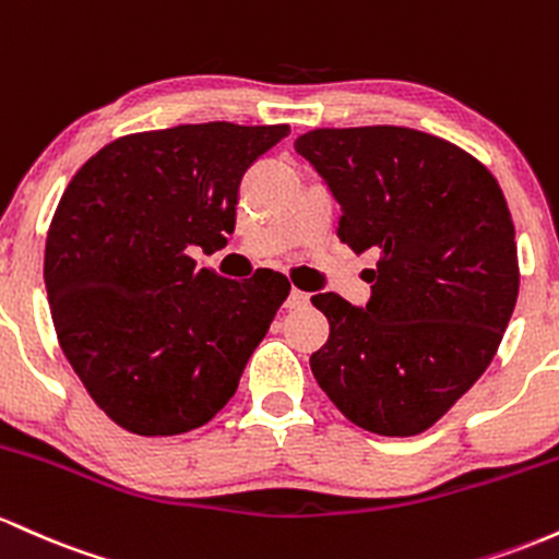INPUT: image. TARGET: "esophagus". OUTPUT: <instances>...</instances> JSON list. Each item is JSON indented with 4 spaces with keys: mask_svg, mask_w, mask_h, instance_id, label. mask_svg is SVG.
<instances>
[{
    "mask_svg": "<svg viewBox=\"0 0 559 559\" xmlns=\"http://www.w3.org/2000/svg\"><path fill=\"white\" fill-rule=\"evenodd\" d=\"M304 306H309V293H304V290H298V287H293L290 296H287L285 309H304Z\"/></svg>",
    "mask_w": 559,
    "mask_h": 559,
    "instance_id": "esophagus-1",
    "label": "esophagus"
}]
</instances>
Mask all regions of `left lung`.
<instances>
[{"label":"left lung","mask_w":559,"mask_h":559,"mask_svg":"<svg viewBox=\"0 0 559 559\" xmlns=\"http://www.w3.org/2000/svg\"><path fill=\"white\" fill-rule=\"evenodd\" d=\"M296 153L341 205L337 237L374 250L367 306L311 304L330 337L311 372L332 404L378 436H417L473 388L518 300L515 224L480 160L404 127L313 129Z\"/></svg>","instance_id":"left-lung-1"}]
</instances>
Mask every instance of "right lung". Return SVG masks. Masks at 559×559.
Segmentation results:
<instances>
[{
	"instance_id": "obj_1",
	"label": "right lung",
	"mask_w": 559,
	"mask_h": 559,
	"mask_svg": "<svg viewBox=\"0 0 559 559\" xmlns=\"http://www.w3.org/2000/svg\"><path fill=\"white\" fill-rule=\"evenodd\" d=\"M287 134L227 121L129 134L62 192L44 250L49 311L73 372L123 430L179 436L235 396L290 282L272 269L227 280L190 253L227 246L242 174Z\"/></svg>"
}]
</instances>
